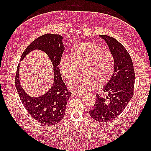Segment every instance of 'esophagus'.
Listing matches in <instances>:
<instances>
[{
    "label": "esophagus",
    "mask_w": 151,
    "mask_h": 151,
    "mask_svg": "<svg viewBox=\"0 0 151 151\" xmlns=\"http://www.w3.org/2000/svg\"><path fill=\"white\" fill-rule=\"evenodd\" d=\"M73 94L76 96H80V97H82V96L84 95V93H76V92H73Z\"/></svg>",
    "instance_id": "34e87169"
}]
</instances>
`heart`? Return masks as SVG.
Here are the masks:
<instances>
[{"mask_svg": "<svg viewBox=\"0 0 151 151\" xmlns=\"http://www.w3.org/2000/svg\"><path fill=\"white\" fill-rule=\"evenodd\" d=\"M114 57L110 51L102 49L97 44L84 43L73 48L70 56L63 55L60 60L59 67L62 75L71 81L82 66L81 73L69 84L70 89L78 93L87 92L97 86L108 82L113 75Z\"/></svg>", "mask_w": 151, "mask_h": 151, "instance_id": "obj_1", "label": "heart"}]
</instances>
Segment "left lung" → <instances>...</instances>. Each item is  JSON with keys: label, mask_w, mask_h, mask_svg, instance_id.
Segmentation results:
<instances>
[{"label": "left lung", "mask_w": 151, "mask_h": 151, "mask_svg": "<svg viewBox=\"0 0 151 151\" xmlns=\"http://www.w3.org/2000/svg\"><path fill=\"white\" fill-rule=\"evenodd\" d=\"M114 57V70L111 79L104 86L106 97L96 95L97 100L89 115L94 120L106 123L121 114L134 95L135 82L133 63L129 53L123 45L114 37L100 35Z\"/></svg>", "instance_id": "8db88e82"}]
</instances>
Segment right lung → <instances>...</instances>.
Wrapping results in <instances>:
<instances>
[{
	"label": "right lung",
	"instance_id": "right-lung-1",
	"mask_svg": "<svg viewBox=\"0 0 151 151\" xmlns=\"http://www.w3.org/2000/svg\"><path fill=\"white\" fill-rule=\"evenodd\" d=\"M63 37L59 34L43 35L28 45L22 53L21 61L34 50L45 52L52 62L54 70V82L46 93L37 97L28 95L21 85L19 64L15 76V87L24 107L28 113L39 123L51 126L62 121L64 117L67 102L71 92L67 89L58 68L59 62L64 51Z\"/></svg>",
	"mask_w": 151,
	"mask_h": 151
}]
</instances>
